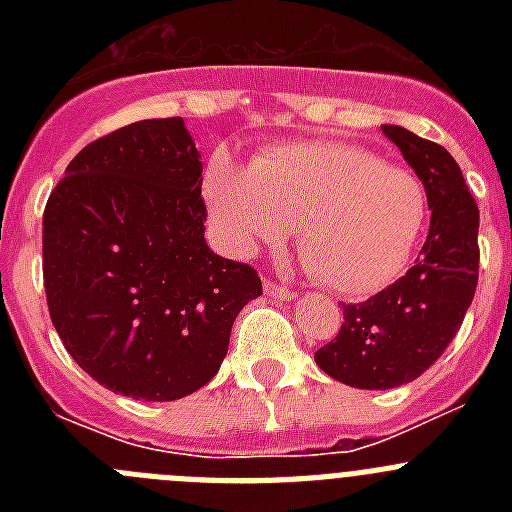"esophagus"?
Returning a JSON list of instances; mask_svg holds the SVG:
<instances>
[{
  "instance_id": "34e87169",
  "label": "esophagus",
  "mask_w": 512,
  "mask_h": 512,
  "mask_svg": "<svg viewBox=\"0 0 512 512\" xmlns=\"http://www.w3.org/2000/svg\"><path fill=\"white\" fill-rule=\"evenodd\" d=\"M264 292L269 297H277V300H295V289L284 287V284L274 282V279H266Z\"/></svg>"
}]
</instances>
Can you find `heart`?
<instances>
[{
  "label": "heart",
  "mask_w": 512,
  "mask_h": 512,
  "mask_svg": "<svg viewBox=\"0 0 512 512\" xmlns=\"http://www.w3.org/2000/svg\"><path fill=\"white\" fill-rule=\"evenodd\" d=\"M212 220L233 246L284 241L312 279L346 297L374 295L408 269L428 220L418 176L336 140L261 153L248 174L215 166L205 182Z\"/></svg>",
  "instance_id": "b5f03b06"
}]
</instances>
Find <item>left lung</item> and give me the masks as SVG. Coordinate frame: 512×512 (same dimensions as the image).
Instances as JSON below:
<instances>
[{
	"label": "left lung",
	"instance_id": "left-lung-1",
	"mask_svg": "<svg viewBox=\"0 0 512 512\" xmlns=\"http://www.w3.org/2000/svg\"><path fill=\"white\" fill-rule=\"evenodd\" d=\"M382 133L423 182L431 230L408 274L366 302L343 305L341 330L315 351L328 377L359 390H392L436 364L479 279V207L454 156L397 125H382Z\"/></svg>",
	"mask_w": 512,
	"mask_h": 512
}]
</instances>
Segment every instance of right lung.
Returning a JSON list of instances; mask_svg holds the SVG:
<instances>
[{
    "label": "right lung",
    "instance_id": "1",
    "mask_svg": "<svg viewBox=\"0 0 512 512\" xmlns=\"http://www.w3.org/2000/svg\"><path fill=\"white\" fill-rule=\"evenodd\" d=\"M205 220L182 117L92 140L45 202L48 312L71 359L115 395L169 402L200 390L238 312L261 295L251 264L210 251Z\"/></svg>",
    "mask_w": 512,
    "mask_h": 512
}]
</instances>
